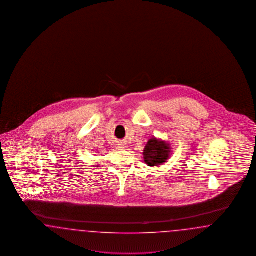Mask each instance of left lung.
Segmentation results:
<instances>
[{"instance_id":"8db88e82","label":"left lung","mask_w":256,"mask_h":256,"mask_svg":"<svg viewBox=\"0 0 256 256\" xmlns=\"http://www.w3.org/2000/svg\"><path fill=\"white\" fill-rule=\"evenodd\" d=\"M170 148L168 144L152 138L146 144L143 154L146 164L154 166L156 164H161L166 162L170 157Z\"/></svg>"}]
</instances>
